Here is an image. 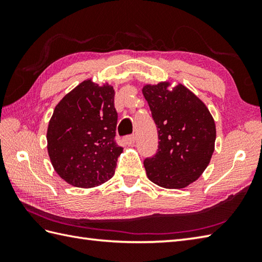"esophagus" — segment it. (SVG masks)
<instances>
[{
  "mask_svg": "<svg viewBox=\"0 0 262 262\" xmlns=\"http://www.w3.org/2000/svg\"><path fill=\"white\" fill-rule=\"evenodd\" d=\"M125 143L128 144V145H133V144L135 143L136 141V136L135 135H129V136H126L125 137Z\"/></svg>",
  "mask_w": 262,
  "mask_h": 262,
  "instance_id": "obj_1",
  "label": "esophagus"
}]
</instances>
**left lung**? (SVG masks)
I'll return each instance as SVG.
<instances>
[{
	"mask_svg": "<svg viewBox=\"0 0 262 262\" xmlns=\"http://www.w3.org/2000/svg\"><path fill=\"white\" fill-rule=\"evenodd\" d=\"M171 81L142 89L158 127L159 149L144 161L155 185L182 189L207 168L215 149L216 126L206 104L187 86Z\"/></svg>",
	"mask_w": 262,
	"mask_h": 262,
	"instance_id": "8db88e82",
	"label": "left lung"
}]
</instances>
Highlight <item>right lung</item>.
Listing matches in <instances>:
<instances>
[{
  "label": "right lung",
  "instance_id": "add662e5",
  "mask_svg": "<svg viewBox=\"0 0 262 262\" xmlns=\"http://www.w3.org/2000/svg\"><path fill=\"white\" fill-rule=\"evenodd\" d=\"M114 86L81 82L54 109L47 151L54 170L71 186L93 188L114 177L122 147L115 142Z\"/></svg>",
  "mask_w": 262,
  "mask_h": 262
}]
</instances>
